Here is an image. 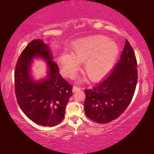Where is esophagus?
<instances>
[{"instance_id": "obj_1", "label": "esophagus", "mask_w": 154, "mask_h": 154, "mask_svg": "<svg viewBox=\"0 0 154 154\" xmlns=\"http://www.w3.org/2000/svg\"><path fill=\"white\" fill-rule=\"evenodd\" d=\"M79 90H81L80 88L77 87V86H73V88H72V92H75L76 91H78Z\"/></svg>"}]
</instances>
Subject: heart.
<instances>
[{
	"label": "heart",
	"instance_id": "b5f03b06",
	"mask_svg": "<svg viewBox=\"0 0 154 154\" xmlns=\"http://www.w3.org/2000/svg\"><path fill=\"white\" fill-rule=\"evenodd\" d=\"M72 54L62 55L60 69L62 73L73 77L79 66L84 62V70L92 81L100 79L110 71L119 54L117 44L104 36H95L81 40L72 47Z\"/></svg>",
	"mask_w": 154,
	"mask_h": 154
}]
</instances>
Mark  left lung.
Listing matches in <instances>:
<instances>
[{
    "label": "left lung",
    "mask_w": 154,
    "mask_h": 154,
    "mask_svg": "<svg viewBox=\"0 0 154 154\" xmlns=\"http://www.w3.org/2000/svg\"><path fill=\"white\" fill-rule=\"evenodd\" d=\"M138 79L134 52L126 39L120 60L105 80L85 90V113L99 124H106L123 113L131 102Z\"/></svg>",
    "instance_id": "left-lung-1"
}]
</instances>
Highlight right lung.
<instances>
[{
  "mask_svg": "<svg viewBox=\"0 0 154 154\" xmlns=\"http://www.w3.org/2000/svg\"><path fill=\"white\" fill-rule=\"evenodd\" d=\"M46 61L48 71L43 79L32 75L33 59ZM49 47L41 39L28 44L17 60L15 69V95L20 109L28 118L43 126H56L63 120L65 109L72 94V86L60 74Z\"/></svg>",
  "mask_w": 154,
  "mask_h": 154,
  "instance_id": "1",
  "label": "right lung"
}]
</instances>
